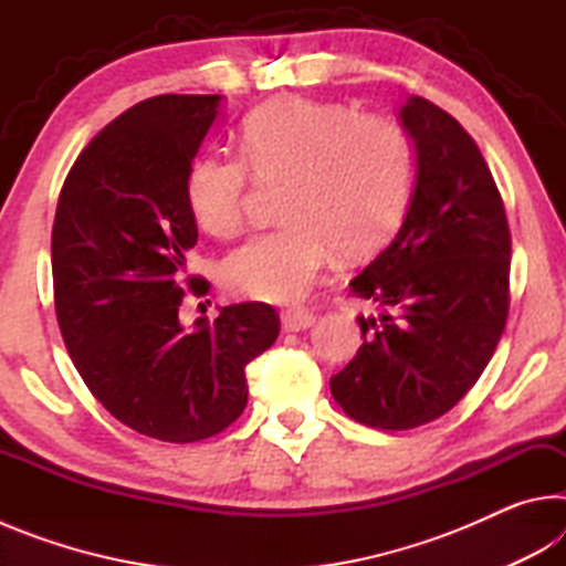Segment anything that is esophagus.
<instances>
[{
    "label": "esophagus",
    "instance_id": "obj_1",
    "mask_svg": "<svg viewBox=\"0 0 566 566\" xmlns=\"http://www.w3.org/2000/svg\"><path fill=\"white\" fill-rule=\"evenodd\" d=\"M314 322H317V317H314V312L304 310V306H294V310L282 312V327H284L286 332L310 329Z\"/></svg>",
    "mask_w": 566,
    "mask_h": 566
}]
</instances>
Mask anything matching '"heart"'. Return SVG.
Here are the masks:
<instances>
[{
  "label": "heart",
  "mask_w": 566,
  "mask_h": 566,
  "mask_svg": "<svg viewBox=\"0 0 566 566\" xmlns=\"http://www.w3.org/2000/svg\"><path fill=\"white\" fill-rule=\"evenodd\" d=\"M249 171L286 179L282 227L237 247L222 280L260 302H292L312 290L342 256L375 252L407 212L417 177V147L399 122L342 104L282 97L254 109L239 132V159L202 155L185 179L189 212L217 239L244 224Z\"/></svg>",
  "instance_id": "1"
}]
</instances>
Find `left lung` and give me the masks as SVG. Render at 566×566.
Instances as JSON below:
<instances>
[{"instance_id":"8db88e82","label":"left lung","mask_w":566,"mask_h":566,"mask_svg":"<svg viewBox=\"0 0 566 566\" xmlns=\"http://www.w3.org/2000/svg\"><path fill=\"white\" fill-rule=\"evenodd\" d=\"M399 119L417 147L415 191L391 244L349 282L379 317H357L364 344L329 381L344 415L387 432L447 415L510 314V224L476 142L424 97Z\"/></svg>"}]
</instances>
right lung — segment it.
I'll return each instance as SVG.
<instances>
[{
	"instance_id": "add662e5",
	"label": "right lung",
	"mask_w": 566,
	"mask_h": 566,
	"mask_svg": "<svg viewBox=\"0 0 566 566\" xmlns=\"http://www.w3.org/2000/svg\"><path fill=\"white\" fill-rule=\"evenodd\" d=\"M219 94H159L94 137L64 179L52 227L54 306L76 371L134 432L171 444L214 437L247 407L244 367L280 334L270 304L219 310L185 329L197 222L187 169Z\"/></svg>"
}]
</instances>
